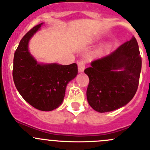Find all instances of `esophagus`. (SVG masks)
Here are the masks:
<instances>
[{"label": "esophagus", "mask_w": 150, "mask_h": 150, "mask_svg": "<svg viewBox=\"0 0 150 150\" xmlns=\"http://www.w3.org/2000/svg\"><path fill=\"white\" fill-rule=\"evenodd\" d=\"M78 66H79V71L82 72L85 69V62L84 60H80L78 62Z\"/></svg>", "instance_id": "obj_1"}]
</instances>
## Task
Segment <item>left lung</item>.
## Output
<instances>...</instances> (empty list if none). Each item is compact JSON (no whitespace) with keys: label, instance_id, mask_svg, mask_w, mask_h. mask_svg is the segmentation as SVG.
Segmentation results:
<instances>
[{"label":"left lung","instance_id":"left-lung-1","mask_svg":"<svg viewBox=\"0 0 150 150\" xmlns=\"http://www.w3.org/2000/svg\"><path fill=\"white\" fill-rule=\"evenodd\" d=\"M91 65L84 72L89 77L87 99L94 110L113 111L132 100L137 90L142 66L135 38Z\"/></svg>","mask_w":150,"mask_h":150}]
</instances>
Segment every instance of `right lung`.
I'll use <instances>...</instances> for the list:
<instances>
[{
	"mask_svg": "<svg viewBox=\"0 0 150 150\" xmlns=\"http://www.w3.org/2000/svg\"><path fill=\"white\" fill-rule=\"evenodd\" d=\"M42 24L33 27L21 39L14 53L13 78L16 88L28 103L41 111H51L62 103L66 85L77 75L78 66L76 63L39 64L32 57L28 41Z\"/></svg>",
	"mask_w": 150,
	"mask_h": 150,
	"instance_id": "right-lung-1",
	"label": "right lung"
}]
</instances>
